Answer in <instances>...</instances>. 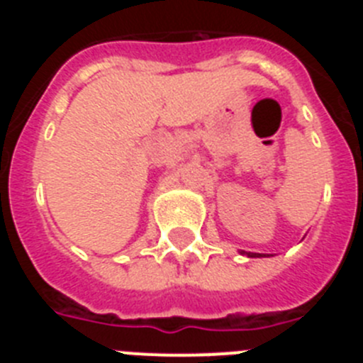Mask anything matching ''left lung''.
Instances as JSON below:
<instances>
[{
    "label": "left lung",
    "instance_id": "1",
    "mask_svg": "<svg viewBox=\"0 0 363 363\" xmlns=\"http://www.w3.org/2000/svg\"><path fill=\"white\" fill-rule=\"evenodd\" d=\"M245 255L249 256V258H259V256H265V255H258V252H245Z\"/></svg>",
    "mask_w": 363,
    "mask_h": 363
}]
</instances>
